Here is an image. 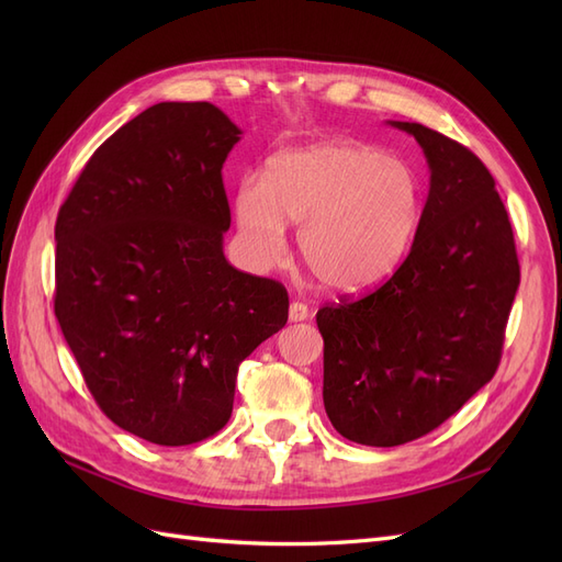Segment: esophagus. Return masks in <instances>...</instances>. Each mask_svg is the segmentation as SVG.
I'll use <instances>...</instances> for the list:
<instances>
[{
    "mask_svg": "<svg viewBox=\"0 0 562 562\" xmlns=\"http://www.w3.org/2000/svg\"><path fill=\"white\" fill-rule=\"evenodd\" d=\"M288 316H291L293 323L304 321V318L310 316V307L304 302H291V310H288Z\"/></svg>",
    "mask_w": 562,
    "mask_h": 562,
    "instance_id": "1",
    "label": "esophagus"
}]
</instances>
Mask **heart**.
Wrapping results in <instances>:
<instances>
[{"label":"heart","mask_w":562,"mask_h":562,"mask_svg":"<svg viewBox=\"0 0 562 562\" xmlns=\"http://www.w3.org/2000/svg\"><path fill=\"white\" fill-rule=\"evenodd\" d=\"M424 209L413 166L361 143H318L269 161L262 184L246 180L234 215L250 258H279L285 225L318 283L363 293L389 279L411 250Z\"/></svg>","instance_id":"obj_1"}]
</instances>
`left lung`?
I'll return each instance as SVG.
<instances>
[{"mask_svg": "<svg viewBox=\"0 0 562 562\" xmlns=\"http://www.w3.org/2000/svg\"><path fill=\"white\" fill-rule=\"evenodd\" d=\"M389 124L413 135L431 171L413 248L378 291L316 314L326 413L345 438L375 448L434 431L492 380L520 283L485 164L443 133Z\"/></svg>", "mask_w": 562, "mask_h": 562, "instance_id": "1", "label": "left lung"}]
</instances>
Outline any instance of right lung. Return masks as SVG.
<instances>
[{
    "mask_svg": "<svg viewBox=\"0 0 562 562\" xmlns=\"http://www.w3.org/2000/svg\"><path fill=\"white\" fill-rule=\"evenodd\" d=\"M241 128L211 103H159L100 145L56 220L54 310L95 403L157 446L232 417L241 361L288 293L232 267L223 164Z\"/></svg>",
    "mask_w": 562,
    "mask_h": 562,
    "instance_id": "right-lung-1",
    "label": "right lung"
}]
</instances>
